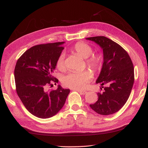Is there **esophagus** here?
<instances>
[{"mask_svg":"<svg viewBox=\"0 0 148 148\" xmlns=\"http://www.w3.org/2000/svg\"><path fill=\"white\" fill-rule=\"evenodd\" d=\"M78 92H79L81 95H85V94L87 93L86 91H81V90H77Z\"/></svg>","mask_w":148,"mask_h":148,"instance_id":"obj_1","label":"esophagus"}]
</instances>
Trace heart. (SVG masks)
Wrapping results in <instances>:
<instances>
[{
    "label": "heart",
    "mask_w": 148,
    "mask_h": 148,
    "mask_svg": "<svg viewBox=\"0 0 148 148\" xmlns=\"http://www.w3.org/2000/svg\"><path fill=\"white\" fill-rule=\"evenodd\" d=\"M71 51L79 55L81 57L87 59L86 63L89 67L94 69H97L102 65V57L100 55H93V49L90 45L84 42H77L72 47ZM65 56L61 54L56 60V66L59 70H64L65 69ZM93 74L92 72L85 71L83 72H71L62 77V83L65 86L72 89H83L85 88L90 81L92 79Z\"/></svg>",
    "instance_id": "b5f03b06"
}]
</instances>
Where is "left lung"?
Wrapping results in <instances>:
<instances>
[{
  "label": "left lung",
  "instance_id": "obj_1",
  "mask_svg": "<svg viewBox=\"0 0 148 148\" xmlns=\"http://www.w3.org/2000/svg\"><path fill=\"white\" fill-rule=\"evenodd\" d=\"M98 45L103 50V64L96 83L106 85L103 92L98 93V100L90 107L101 115L118 112L129 97L134 82L132 62L127 52L104 36L86 38Z\"/></svg>",
  "mask_w": 148,
  "mask_h": 148
}]
</instances>
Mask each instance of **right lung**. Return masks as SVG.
<instances>
[{
	"label": "right lung",
	"instance_id": "obj_1",
	"mask_svg": "<svg viewBox=\"0 0 148 148\" xmlns=\"http://www.w3.org/2000/svg\"><path fill=\"white\" fill-rule=\"evenodd\" d=\"M65 42L39 45L30 48L18 60L14 69L16 92L31 114L39 118H51L60 111L70 93L58 84L48 92L47 87L58 80L53 77L56 62ZM56 84V83H55Z\"/></svg>",
	"mask_w": 148,
	"mask_h": 148
}]
</instances>
